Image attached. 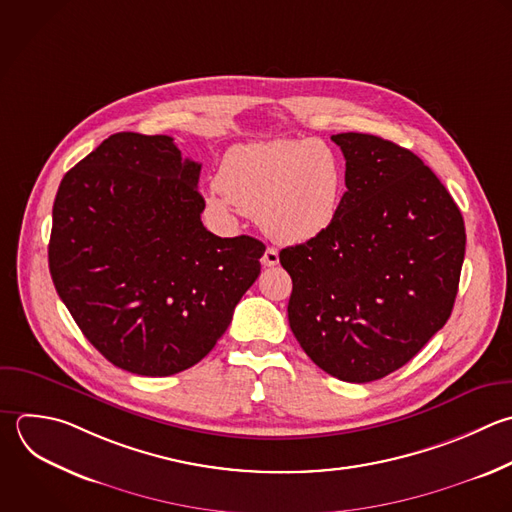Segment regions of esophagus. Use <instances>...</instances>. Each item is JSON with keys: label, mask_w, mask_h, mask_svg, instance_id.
<instances>
[{"label": "esophagus", "mask_w": 512, "mask_h": 512, "mask_svg": "<svg viewBox=\"0 0 512 512\" xmlns=\"http://www.w3.org/2000/svg\"><path fill=\"white\" fill-rule=\"evenodd\" d=\"M260 262H262V266H266V268H272V266H276V264L280 262L278 250H276V248H266L264 256L260 258Z\"/></svg>", "instance_id": "1"}]
</instances>
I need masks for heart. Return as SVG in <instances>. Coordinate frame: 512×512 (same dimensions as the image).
Returning <instances> with one entry per match:
<instances>
[{"mask_svg": "<svg viewBox=\"0 0 512 512\" xmlns=\"http://www.w3.org/2000/svg\"><path fill=\"white\" fill-rule=\"evenodd\" d=\"M344 188V164L328 144L284 138L228 150L206 204L220 218L240 208L272 240L304 244L334 224Z\"/></svg>", "mask_w": 512, "mask_h": 512, "instance_id": "heart-1", "label": "heart"}]
</instances>
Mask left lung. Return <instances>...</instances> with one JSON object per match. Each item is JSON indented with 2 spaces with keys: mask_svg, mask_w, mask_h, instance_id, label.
<instances>
[{
  "mask_svg": "<svg viewBox=\"0 0 512 512\" xmlns=\"http://www.w3.org/2000/svg\"><path fill=\"white\" fill-rule=\"evenodd\" d=\"M346 160L334 224L288 246L290 328L330 376L372 382L404 366L446 324L464 260L452 196L406 148L372 134L332 136Z\"/></svg>",
  "mask_w": 512,
  "mask_h": 512,
  "instance_id": "left-lung-1",
  "label": "left lung"
}]
</instances>
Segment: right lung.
Returning <instances> with one entry per match:
<instances>
[{"mask_svg": "<svg viewBox=\"0 0 512 512\" xmlns=\"http://www.w3.org/2000/svg\"><path fill=\"white\" fill-rule=\"evenodd\" d=\"M200 170L170 136L120 132L58 188L54 286L94 348L132 374L200 362L260 274V240L204 228Z\"/></svg>", "mask_w": 512, "mask_h": 512, "instance_id": "obj_1", "label": "right lung"}]
</instances>
